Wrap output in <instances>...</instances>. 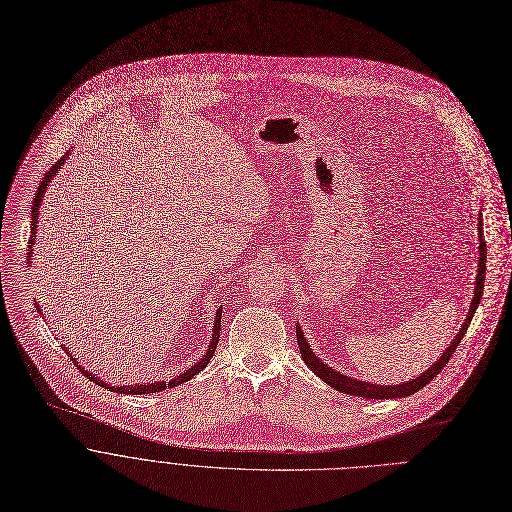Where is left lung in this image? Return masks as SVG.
Listing matches in <instances>:
<instances>
[{"mask_svg": "<svg viewBox=\"0 0 512 512\" xmlns=\"http://www.w3.org/2000/svg\"><path fill=\"white\" fill-rule=\"evenodd\" d=\"M478 274H476V282H474V292H472V302H470V311L464 319V325L460 327L458 335L454 337V341L450 343V347H446V351L440 355V359L428 367L422 375H418L416 379L410 381H403V383H395V385H379V383H369V381H361L355 377H349L345 373H339L337 369H333L331 365H327L323 359H319L309 341H306L300 325L296 323V341H298V349H300V357L306 363L317 377H321L327 385L335 387L341 393L347 395H357V397H367V399H393V397H405V395H412L416 391H420L422 387H426L442 369L444 365L450 361V357L454 355L458 343L464 339L468 325L474 317V311L478 309L482 292H484V274H486V242H484V234H482V214L478 216Z\"/></svg>", "mask_w": 512, "mask_h": 512, "instance_id": "8db88e82", "label": "left lung"}]
</instances>
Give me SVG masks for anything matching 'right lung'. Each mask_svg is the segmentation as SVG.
Listing matches in <instances>:
<instances>
[{"mask_svg":"<svg viewBox=\"0 0 512 512\" xmlns=\"http://www.w3.org/2000/svg\"><path fill=\"white\" fill-rule=\"evenodd\" d=\"M68 153L70 151H66V155H62L60 157V161H56L52 167H50V171L42 177V181H40V185H38V191H36V195H34V203H32V224H30V230H32V236H30V246H28V262L32 260V246H34V240H36V228H38V212H40V206H42V199H44V193H46V189H48V183L52 181V177H56L58 175V171L62 169V165H64V161L68 159ZM36 311H40V306L36 304ZM220 325H222V304H220V309L216 311V317H214V329H212V339H210V345H208V349H206V353H203V357L195 363V365H191L189 369H185V371H181L177 377H173V379H169V381H155V383H147V385H141V383H135V385H109L107 381H102L100 377H96L90 369H84L82 365H78V361L72 357V353H68V349L62 345V349L68 353V357L72 359V363L88 377V379H92V381H96V383H100L102 387H107V389H113V391H117V393H127V395H143V393H157V391H163V389H169V387H177V385H181V383H185V381H189L193 375H197L203 367H206L208 363H210V359L214 357V351H216V347H218V341H220Z\"/></svg>","mask_w":512,"mask_h":512,"instance_id":"obj_1","label":"right lung"}]
</instances>
